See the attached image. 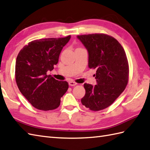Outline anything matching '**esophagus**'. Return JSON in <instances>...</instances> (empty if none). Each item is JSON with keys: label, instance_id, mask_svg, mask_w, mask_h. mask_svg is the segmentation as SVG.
Listing matches in <instances>:
<instances>
[{"label": "esophagus", "instance_id": "1", "mask_svg": "<svg viewBox=\"0 0 150 150\" xmlns=\"http://www.w3.org/2000/svg\"><path fill=\"white\" fill-rule=\"evenodd\" d=\"M76 84H77V83H76V82H74V81L69 82V85L71 86H76Z\"/></svg>", "mask_w": 150, "mask_h": 150}]
</instances>
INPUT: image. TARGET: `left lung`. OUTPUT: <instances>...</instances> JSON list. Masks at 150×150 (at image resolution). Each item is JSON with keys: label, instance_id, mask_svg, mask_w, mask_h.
Segmentation results:
<instances>
[{"label": "left lung", "instance_id": "obj_1", "mask_svg": "<svg viewBox=\"0 0 150 150\" xmlns=\"http://www.w3.org/2000/svg\"><path fill=\"white\" fill-rule=\"evenodd\" d=\"M77 38L88 50L89 68L96 69L97 84H83L86 94L81 102L91 110H103L126 88L129 76L126 54L121 44L107 34H84Z\"/></svg>", "mask_w": 150, "mask_h": 150}]
</instances>
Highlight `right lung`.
Wrapping results in <instances>:
<instances>
[{"mask_svg": "<svg viewBox=\"0 0 150 150\" xmlns=\"http://www.w3.org/2000/svg\"><path fill=\"white\" fill-rule=\"evenodd\" d=\"M65 38L34 40L23 47L16 57L15 79L21 93L34 107L42 110L57 109L68 89L67 81L47 75L54 69L63 47L70 40Z\"/></svg>", "mask_w": 150, "mask_h": 150, "instance_id": "1", "label": "right lung"}]
</instances>
